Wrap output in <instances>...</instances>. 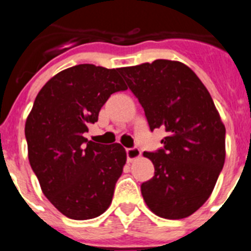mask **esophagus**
I'll use <instances>...</instances> for the list:
<instances>
[{
    "mask_svg": "<svg viewBox=\"0 0 251 251\" xmlns=\"http://www.w3.org/2000/svg\"><path fill=\"white\" fill-rule=\"evenodd\" d=\"M126 153H127V161L132 162L134 159L139 158L141 157V150L138 147H132V148H127L126 150Z\"/></svg>",
    "mask_w": 251,
    "mask_h": 251,
    "instance_id": "esophagus-1",
    "label": "esophagus"
}]
</instances>
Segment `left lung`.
I'll use <instances>...</instances> for the list:
<instances>
[{"label":"left lung","mask_w":251,"mask_h":251,"mask_svg":"<svg viewBox=\"0 0 251 251\" xmlns=\"http://www.w3.org/2000/svg\"><path fill=\"white\" fill-rule=\"evenodd\" d=\"M145 110L150 129H165L162 148L145 152L154 176L141 185L157 216L183 219L206 202L225 162V126L211 95L191 69L179 61L119 69Z\"/></svg>","instance_id":"1"}]
</instances>
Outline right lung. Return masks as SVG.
<instances>
[{
  "instance_id": "add662e5",
  "label": "right lung",
  "mask_w": 251,
  "mask_h": 251,
  "mask_svg": "<svg viewBox=\"0 0 251 251\" xmlns=\"http://www.w3.org/2000/svg\"><path fill=\"white\" fill-rule=\"evenodd\" d=\"M126 89L119 69L80 64L51 77L35 99L25 126L28 161L44 195L66 217L94 219L112 202L126 150L83 134L110 95Z\"/></svg>"
}]
</instances>
